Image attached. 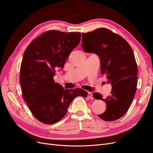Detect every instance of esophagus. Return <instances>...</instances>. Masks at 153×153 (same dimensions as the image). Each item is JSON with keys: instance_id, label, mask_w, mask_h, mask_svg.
I'll list each match as a JSON object with an SVG mask.
<instances>
[{"instance_id": "1", "label": "esophagus", "mask_w": 153, "mask_h": 153, "mask_svg": "<svg viewBox=\"0 0 153 153\" xmlns=\"http://www.w3.org/2000/svg\"><path fill=\"white\" fill-rule=\"evenodd\" d=\"M87 97L89 98V99H93V96H92V92H88V95H87Z\"/></svg>"}]
</instances>
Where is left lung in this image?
<instances>
[{
  "instance_id": "1",
  "label": "left lung",
  "mask_w": 153,
  "mask_h": 153,
  "mask_svg": "<svg viewBox=\"0 0 153 153\" xmlns=\"http://www.w3.org/2000/svg\"><path fill=\"white\" fill-rule=\"evenodd\" d=\"M82 37L83 50L98 55L101 72L112 85L111 94L105 99L98 92L93 94L106 105L98 117L105 121L119 119L127 112L137 90L138 71L133 50L122 37L105 28L82 33Z\"/></svg>"
}]
</instances>
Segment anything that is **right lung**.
I'll use <instances>...</instances> for the list:
<instances>
[{"mask_svg": "<svg viewBox=\"0 0 153 153\" xmlns=\"http://www.w3.org/2000/svg\"><path fill=\"white\" fill-rule=\"evenodd\" d=\"M80 38V32L49 30L34 39L25 51L20 67L23 98L41 123L58 122L76 96L88 94L79 88L64 89L53 80L55 69L63 68Z\"/></svg>", "mask_w": 153, "mask_h": 153, "instance_id": "1", "label": "right lung"}]
</instances>
